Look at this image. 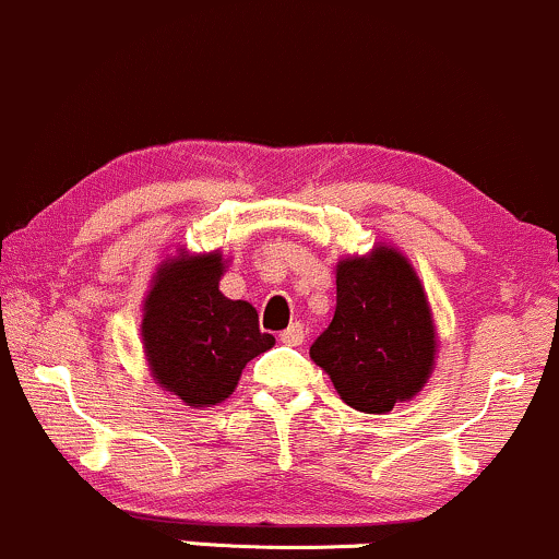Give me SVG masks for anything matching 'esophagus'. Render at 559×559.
<instances>
[{"instance_id":"esophagus-1","label":"esophagus","mask_w":559,"mask_h":559,"mask_svg":"<svg viewBox=\"0 0 559 559\" xmlns=\"http://www.w3.org/2000/svg\"><path fill=\"white\" fill-rule=\"evenodd\" d=\"M304 337H306L304 324H300V322H293L290 328H287L285 332H282L280 341L285 343V346H300V343H304Z\"/></svg>"}]
</instances>
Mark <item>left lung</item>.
Masks as SVG:
<instances>
[{"mask_svg":"<svg viewBox=\"0 0 559 559\" xmlns=\"http://www.w3.org/2000/svg\"><path fill=\"white\" fill-rule=\"evenodd\" d=\"M335 285V317L309 354L350 409L385 415L415 399L436 369L428 293L412 261L385 242L337 261Z\"/></svg>","mask_w":559,"mask_h":559,"instance_id":"8db88e82","label":"left lung"}]
</instances>
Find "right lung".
<instances>
[{"mask_svg": "<svg viewBox=\"0 0 559 559\" xmlns=\"http://www.w3.org/2000/svg\"><path fill=\"white\" fill-rule=\"evenodd\" d=\"M222 250L177 248L150 280L142 300V348L150 378L192 409L227 401L250 359L274 346L248 300L218 290Z\"/></svg>", "mask_w": 559, "mask_h": 559, "instance_id": "1", "label": "right lung"}]
</instances>
